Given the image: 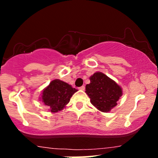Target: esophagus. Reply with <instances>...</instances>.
Here are the masks:
<instances>
[{
    "label": "esophagus",
    "mask_w": 158,
    "mask_h": 158,
    "mask_svg": "<svg viewBox=\"0 0 158 158\" xmlns=\"http://www.w3.org/2000/svg\"><path fill=\"white\" fill-rule=\"evenodd\" d=\"M85 87L84 86V85H82V86L79 87V90H85Z\"/></svg>",
    "instance_id": "esophagus-1"
}]
</instances>
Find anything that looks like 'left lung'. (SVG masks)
I'll return each instance as SVG.
<instances>
[{
	"instance_id": "obj_1",
	"label": "left lung",
	"mask_w": 158,
	"mask_h": 158,
	"mask_svg": "<svg viewBox=\"0 0 158 158\" xmlns=\"http://www.w3.org/2000/svg\"><path fill=\"white\" fill-rule=\"evenodd\" d=\"M90 83L85 87V92L90 102L102 112L110 111L117 105L122 96V88L106 74L97 72L90 77Z\"/></svg>"
}]
</instances>
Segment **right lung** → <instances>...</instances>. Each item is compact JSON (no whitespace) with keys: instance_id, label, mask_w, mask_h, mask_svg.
I'll use <instances>...</instances> for the list:
<instances>
[{"instance_id":"1","label":"right lung","mask_w":158,"mask_h":158,"mask_svg":"<svg viewBox=\"0 0 158 158\" xmlns=\"http://www.w3.org/2000/svg\"><path fill=\"white\" fill-rule=\"evenodd\" d=\"M77 90L59 79H54L43 90L41 99L52 113L60 111L64 108Z\"/></svg>"}]
</instances>
